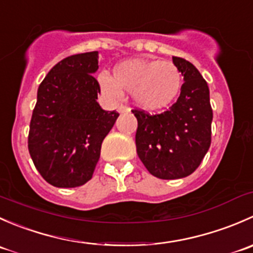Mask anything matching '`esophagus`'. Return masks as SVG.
<instances>
[{
    "label": "esophagus",
    "instance_id": "34e87169",
    "mask_svg": "<svg viewBox=\"0 0 253 253\" xmlns=\"http://www.w3.org/2000/svg\"><path fill=\"white\" fill-rule=\"evenodd\" d=\"M117 110H119V112H128L131 109L128 108V106L124 105V104H121V105H119V108H117Z\"/></svg>",
    "mask_w": 253,
    "mask_h": 253
}]
</instances>
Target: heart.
<instances>
[{
	"label": "heart",
	"instance_id": "obj_1",
	"mask_svg": "<svg viewBox=\"0 0 253 253\" xmlns=\"http://www.w3.org/2000/svg\"><path fill=\"white\" fill-rule=\"evenodd\" d=\"M104 95L111 101L122 98L124 91L133 95L138 106L155 111L169 106L180 93L182 76L172 62L132 58L119 63L114 77L103 72L98 76Z\"/></svg>",
	"mask_w": 253,
	"mask_h": 253
}]
</instances>
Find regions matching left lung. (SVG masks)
Instances as JSON below:
<instances>
[{
	"label": "left lung",
	"instance_id": "1",
	"mask_svg": "<svg viewBox=\"0 0 253 253\" xmlns=\"http://www.w3.org/2000/svg\"><path fill=\"white\" fill-rule=\"evenodd\" d=\"M185 83L169 110L149 115L132 110L138 121L136 147L153 176L175 180L191 175L211 147V111L209 88L200 71L185 58L172 57Z\"/></svg>",
	"mask_w": 253,
	"mask_h": 253
}]
</instances>
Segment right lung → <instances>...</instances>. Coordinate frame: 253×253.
Wrapping results in <instances>:
<instances>
[{
    "label": "right lung",
    "instance_id": "right-lung-1",
    "mask_svg": "<svg viewBox=\"0 0 253 253\" xmlns=\"http://www.w3.org/2000/svg\"><path fill=\"white\" fill-rule=\"evenodd\" d=\"M98 58V51L63 58L38 89L28 149L38 171L55 187H78L90 180L101 143L119 117L96 101Z\"/></svg>",
    "mask_w": 253,
    "mask_h": 253
}]
</instances>
